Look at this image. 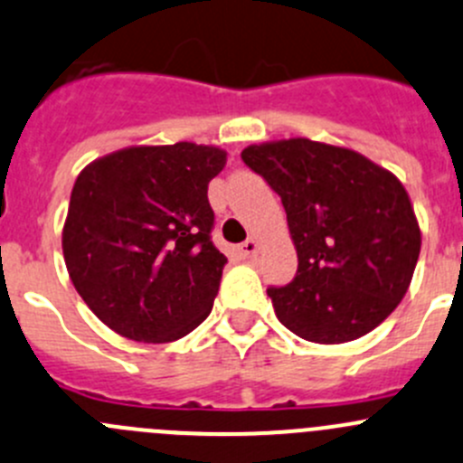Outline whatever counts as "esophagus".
<instances>
[{"instance_id": "1", "label": "esophagus", "mask_w": 463, "mask_h": 463, "mask_svg": "<svg viewBox=\"0 0 463 463\" xmlns=\"http://www.w3.org/2000/svg\"><path fill=\"white\" fill-rule=\"evenodd\" d=\"M258 249H260L258 240H246L244 244L240 246V253L244 255V258H253V255L258 253Z\"/></svg>"}]
</instances>
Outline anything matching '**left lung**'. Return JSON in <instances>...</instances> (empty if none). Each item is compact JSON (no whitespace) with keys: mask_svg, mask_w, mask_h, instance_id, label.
Here are the masks:
<instances>
[{"mask_svg":"<svg viewBox=\"0 0 463 463\" xmlns=\"http://www.w3.org/2000/svg\"><path fill=\"white\" fill-rule=\"evenodd\" d=\"M280 196L298 269L269 287L276 317L314 344H344L384 321L407 294L420 228L402 183L344 146L294 137L241 151Z\"/></svg>","mask_w":463,"mask_h":463,"instance_id":"8db88e82","label":"left lung"}]
</instances>
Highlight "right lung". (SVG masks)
<instances>
[{
    "instance_id": "obj_1",
    "label": "right lung",
    "mask_w": 463,
    "mask_h": 463,
    "mask_svg": "<svg viewBox=\"0 0 463 463\" xmlns=\"http://www.w3.org/2000/svg\"><path fill=\"white\" fill-rule=\"evenodd\" d=\"M217 146H131L79 174L62 228L67 271L88 307L145 344L185 336L208 318L226 255L213 244L208 183Z\"/></svg>"
}]
</instances>
